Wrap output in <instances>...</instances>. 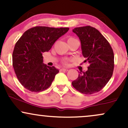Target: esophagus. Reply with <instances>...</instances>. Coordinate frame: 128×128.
I'll use <instances>...</instances> for the list:
<instances>
[{
  "label": "esophagus",
  "instance_id": "esophagus-1",
  "mask_svg": "<svg viewBox=\"0 0 128 128\" xmlns=\"http://www.w3.org/2000/svg\"><path fill=\"white\" fill-rule=\"evenodd\" d=\"M68 70V68H61L60 69V71H63V72H67Z\"/></svg>",
  "mask_w": 128,
  "mask_h": 128
}]
</instances>
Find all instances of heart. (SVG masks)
I'll return each instance as SVG.
<instances>
[{
    "label": "heart",
    "instance_id": "b5f03b06",
    "mask_svg": "<svg viewBox=\"0 0 128 128\" xmlns=\"http://www.w3.org/2000/svg\"><path fill=\"white\" fill-rule=\"evenodd\" d=\"M73 40H75V39H74V38H72V37L69 38L68 39V42H69V41ZM63 63H64V64H67V61H64V62H63Z\"/></svg>",
    "mask_w": 128,
    "mask_h": 128
}]
</instances>
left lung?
I'll use <instances>...</instances> for the list:
<instances>
[{
  "mask_svg": "<svg viewBox=\"0 0 128 128\" xmlns=\"http://www.w3.org/2000/svg\"><path fill=\"white\" fill-rule=\"evenodd\" d=\"M81 43L82 53L90 66L86 72H79L72 82L73 87L81 93L92 94L104 87L112 75L114 56L111 46L98 29L90 26L73 29Z\"/></svg>",
  "mask_w": 128,
  "mask_h": 128,
  "instance_id": "8db88e82",
  "label": "left lung"
}]
</instances>
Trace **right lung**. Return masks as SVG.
I'll list each match as a JSON object with an SVG mask.
<instances>
[{
	"instance_id": "obj_1",
	"label": "right lung",
	"mask_w": 128,
	"mask_h": 128,
	"mask_svg": "<svg viewBox=\"0 0 128 128\" xmlns=\"http://www.w3.org/2000/svg\"><path fill=\"white\" fill-rule=\"evenodd\" d=\"M68 28L36 26L24 32L16 42L12 66L17 79L25 88L40 92L50 86L59 70L43 63L42 53L48 52Z\"/></svg>"
}]
</instances>
